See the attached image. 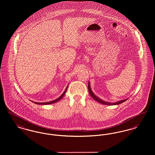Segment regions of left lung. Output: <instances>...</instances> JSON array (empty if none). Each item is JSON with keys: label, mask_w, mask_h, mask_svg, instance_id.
I'll use <instances>...</instances> for the list:
<instances>
[{"label": "left lung", "mask_w": 155, "mask_h": 155, "mask_svg": "<svg viewBox=\"0 0 155 155\" xmlns=\"http://www.w3.org/2000/svg\"><path fill=\"white\" fill-rule=\"evenodd\" d=\"M88 89H89V92L90 94V96H91V97L93 98V99H94L96 101H97L98 103H101V104H105V105H109V106H111V105H117V104H121L123 102L125 101L127 99H125V100H121L120 101H118L117 103H107L106 101H103L102 100L100 99L99 98L97 97L96 95L94 94V93L92 92L91 88H90V86L89 82V84H88Z\"/></svg>", "instance_id": "obj_1"}]
</instances>
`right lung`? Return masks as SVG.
Listing matches in <instances>:
<instances>
[{"mask_svg": "<svg viewBox=\"0 0 155 155\" xmlns=\"http://www.w3.org/2000/svg\"><path fill=\"white\" fill-rule=\"evenodd\" d=\"M68 86H67V87H66V89L65 90V91L64 92V93L59 97V98H58L57 99H56V100H53V101H49V102H46V103H37V102H34V103H35V104H42V105H45V104H52V103H56V102H57L59 100H60L62 98L64 97V96L65 95V94L66 91V90H67V89H68Z\"/></svg>", "mask_w": 155, "mask_h": 155, "instance_id": "1", "label": "right lung"}]
</instances>
